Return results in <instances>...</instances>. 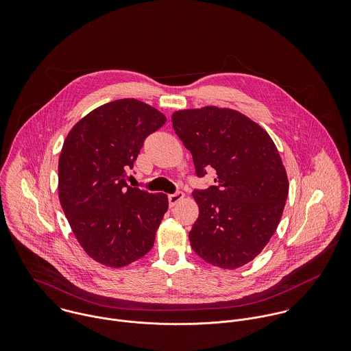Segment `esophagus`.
<instances>
[{
    "label": "esophagus",
    "instance_id": "esophagus-1",
    "mask_svg": "<svg viewBox=\"0 0 351 351\" xmlns=\"http://www.w3.org/2000/svg\"><path fill=\"white\" fill-rule=\"evenodd\" d=\"M184 193L182 192H176V193H173V195H169V205L170 206H174L178 201L182 200L184 199Z\"/></svg>",
    "mask_w": 351,
    "mask_h": 351
}]
</instances>
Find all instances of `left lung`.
<instances>
[{
  "label": "left lung",
  "instance_id": "obj_1",
  "mask_svg": "<svg viewBox=\"0 0 351 351\" xmlns=\"http://www.w3.org/2000/svg\"><path fill=\"white\" fill-rule=\"evenodd\" d=\"M171 121L197 177L216 171L215 185L193 192L200 212L191 246L213 266L241 267L269 243L288 199L278 150L262 127L234 109H185L174 112Z\"/></svg>",
  "mask_w": 351,
  "mask_h": 351
}]
</instances>
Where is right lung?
Instances as JSON below:
<instances>
[{
  "mask_svg": "<svg viewBox=\"0 0 351 351\" xmlns=\"http://www.w3.org/2000/svg\"><path fill=\"white\" fill-rule=\"evenodd\" d=\"M165 123L142 101H112L81 119L63 143L59 201L77 241L101 265L127 266L154 246L167 196L131 188L125 178L145 139Z\"/></svg>",
  "mask_w": 351,
  "mask_h": 351,
  "instance_id": "obj_1",
  "label": "right lung"
}]
</instances>
